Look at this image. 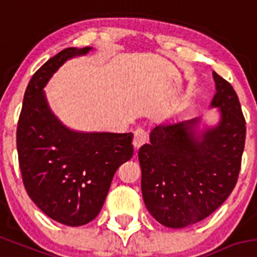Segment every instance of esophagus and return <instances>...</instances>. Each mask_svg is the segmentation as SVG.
Returning a JSON list of instances; mask_svg holds the SVG:
<instances>
[{
  "label": "esophagus",
  "mask_w": 257,
  "mask_h": 257,
  "mask_svg": "<svg viewBox=\"0 0 257 257\" xmlns=\"http://www.w3.org/2000/svg\"><path fill=\"white\" fill-rule=\"evenodd\" d=\"M148 140V135L143 128H136L135 133H134V141L133 144L135 147V149L138 150L141 145H144Z\"/></svg>",
  "instance_id": "esophagus-1"
}]
</instances>
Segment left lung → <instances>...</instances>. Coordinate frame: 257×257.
I'll return each mask as SVG.
<instances>
[{
  "mask_svg": "<svg viewBox=\"0 0 257 257\" xmlns=\"http://www.w3.org/2000/svg\"><path fill=\"white\" fill-rule=\"evenodd\" d=\"M216 93L211 107L222 118L196 136L199 119L159 124L139 150L141 191L147 209L166 227L195 224L227 200L238 180L246 121L233 86L213 72Z\"/></svg>",
  "mask_w": 257,
  "mask_h": 257,
  "instance_id": "obj_1",
  "label": "left lung"
}]
</instances>
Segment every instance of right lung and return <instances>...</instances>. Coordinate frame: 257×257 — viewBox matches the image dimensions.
<instances>
[{
	"label": "right lung",
	"mask_w": 257,
	"mask_h": 257,
	"mask_svg": "<svg viewBox=\"0 0 257 257\" xmlns=\"http://www.w3.org/2000/svg\"><path fill=\"white\" fill-rule=\"evenodd\" d=\"M89 49H63L33 75L16 130L27 194L46 215L71 227L99 214L113 176L134 154L131 133H74L49 110L43 91L48 80L66 60Z\"/></svg>",
	"instance_id": "1"
}]
</instances>
